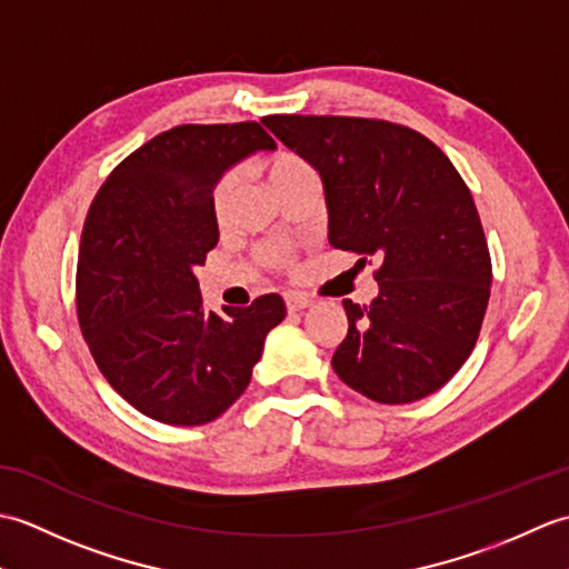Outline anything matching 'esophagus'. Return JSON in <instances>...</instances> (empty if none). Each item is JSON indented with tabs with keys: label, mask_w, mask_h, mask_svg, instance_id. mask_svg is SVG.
<instances>
[{
	"label": "esophagus",
	"mask_w": 569,
	"mask_h": 569,
	"mask_svg": "<svg viewBox=\"0 0 569 569\" xmlns=\"http://www.w3.org/2000/svg\"><path fill=\"white\" fill-rule=\"evenodd\" d=\"M308 306H310V300H308L306 296H298V293L286 296V308H288V312H298V310H303V308H308Z\"/></svg>",
	"instance_id": "34e87169"
}]
</instances>
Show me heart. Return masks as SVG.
Returning a JSON list of instances; mask_svg holds the SVG:
<instances>
[{
    "mask_svg": "<svg viewBox=\"0 0 569 569\" xmlns=\"http://www.w3.org/2000/svg\"><path fill=\"white\" fill-rule=\"evenodd\" d=\"M308 173H312V168L291 151L276 153L273 159H269V163H266V176H269V183L276 192H283L288 186L296 183L298 178H303ZM232 192H234V178L224 176L220 183H217L214 196H212V208L217 217L227 214L229 202H232ZM259 257L263 263L283 269V266L291 263V249L286 244H269L259 251Z\"/></svg>",
    "mask_w": 569,
    "mask_h": 569,
    "instance_id": "obj_1",
    "label": "heart"
}]
</instances>
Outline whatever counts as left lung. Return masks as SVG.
Masks as SVG:
<instances>
[{
	"label": "left lung",
	"mask_w": 569,
	"mask_h": 569,
	"mask_svg": "<svg viewBox=\"0 0 569 569\" xmlns=\"http://www.w3.org/2000/svg\"><path fill=\"white\" fill-rule=\"evenodd\" d=\"M261 122L322 178L335 249L379 259V296L342 300L332 369L377 403H413L465 365L485 322L491 257L471 192L430 139L365 117Z\"/></svg>",
	"instance_id": "1"
}]
</instances>
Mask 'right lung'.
Listing matches in <instances>:
<instances>
[{
    "instance_id": "obj_1",
    "label": "right lung",
    "mask_w": 569,
    "mask_h": 569,
    "mask_svg": "<svg viewBox=\"0 0 569 569\" xmlns=\"http://www.w3.org/2000/svg\"><path fill=\"white\" fill-rule=\"evenodd\" d=\"M257 122L183 124L129 153L84 217L76 306L102 377L168 426L220 418L251 381L283 298L208 310L196 269L220 239L212 190L237 161L273 151Z\"/></svg>"
}]
</instances>
